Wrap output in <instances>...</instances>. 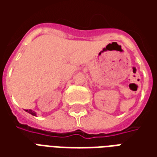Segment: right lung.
Wrapping results in <instances>:
<instances>
[{
  "label": "right lung",
  "mask_w": 157,
  "mask_h": 157,
  "mask_svg": "<svg viewBox=\"0 0 157 157\" xmlns=\"http://www.w3.org/2000/svg\"><path fill=\"white\" fill-rule=\"evenodd\" d=\"M25 111H26V112L29 113H30V114H32V115L36 116V113L33 112V111H32V110H25Z\"/></svg>",
  "instance_id": "right-lung-1"
}]
</instances>
